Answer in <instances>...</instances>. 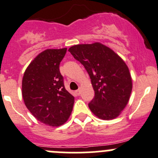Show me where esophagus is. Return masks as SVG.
Masks as SVG:
<instances>
[{
    "instance_id": "1",
    "label": "esophagus",
    "mask_w": 158,
    "mask_h": 158,
    "mask_svg": "<svg viewBox=\"0 0 158 158\" xmlns=\"http://www.w3.org/2000/svg\"><path fill=\"white\" fill-rule=\"evenodd\" d=\"M80 93H81L80 88H79V89H77V90H76V91H75V93H76V96H79V94H80Z\"/></svg>"
}]
</instances>
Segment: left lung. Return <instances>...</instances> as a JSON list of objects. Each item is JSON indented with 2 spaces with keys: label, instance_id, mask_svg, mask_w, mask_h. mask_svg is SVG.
<instances>
[{
  "label": "left lung",
  "instance_id": "1",
  "mask_svg": "<svg viewBox=\"0 0 158 158\" xmlns=\"http://www.w3.org/2000/svg\"><path fill=\"white\" fill-rule=\"evenodd\" d=\"M69 52L79 61L91 79L95 96L89 103L99 119L117 117L129 101L132 79L123 59L100 43L76 45Z\"/></svg>",
  "mask_w": 158,
  "mask_h": 158
}]
</instances>
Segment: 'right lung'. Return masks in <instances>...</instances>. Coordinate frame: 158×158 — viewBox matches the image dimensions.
<instances>
[{
	"label": "right lung",
	"mask_w": 158,
	"mask_h": 158,
	"mask_svg": "<svg viewBox=\"0 0 158 158\" xmlns=\"http://www.w3.org/2000/svg\"><path fill=\"white\" fill-rule=\"evenodd\" d=\"M67 48L47 49L30 63L22 79L25 106L42 123L59 127L67 121L73 110L74 96L65 88L59 71Z\"/></svg>",
	"instance_id": "1"
}]
</instances>
